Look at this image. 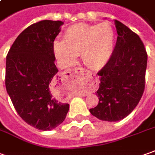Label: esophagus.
I'll return each instance as SVG.
<instances>
[{
    "instance_id": "obj_1",
    "label": "esophagus",
    "mask_w": 155,
    "mask_h": 155,
    "mask_svg": "<svg viewBox=\"0 0 155 155\" xmlns=\"http://www.w3.org/2000/svg\"><path fill=\"white\" fill-rule=\"evenodd\" d=\"M68 72H69V73H71V72L79 73V74H81V75H85V76H87V77H90V78H93V77L94 76V74L90 73V71H87L84 70V69H81V68H74V69H72V70L69 71ZM89 94H90L89 92H83V93H79L78 95L85 96V95H88Z\"/></svg>"
}]
</instances>
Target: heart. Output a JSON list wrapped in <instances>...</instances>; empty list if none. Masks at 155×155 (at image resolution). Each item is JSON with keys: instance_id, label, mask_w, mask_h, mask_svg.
I'll return each mask as SVG.
<instances>
[{"instance_id": "1", "label": "heart", "mask_w": 155, "mask_h": 155, "mask_svg": "<svg viewBox=\"0 0 155 155\" xmlns=\"http://www.w3.org/2000/svg\"><path fill=\"white\" fill-rule=\"evenodd\" d=\"M115 31L109 22L99 25L77 24L64 32L62 41L54 43V53L64 65H70L81 54L85 66L92 70H101L114 54Z\"/></svg>"}]
</instances>
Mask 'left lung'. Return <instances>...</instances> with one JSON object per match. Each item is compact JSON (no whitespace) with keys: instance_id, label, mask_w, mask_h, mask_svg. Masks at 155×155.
<instances>
[{"instance_id":"obj_1","label":"left lung","mask_w":155,"mask_h":155,"mask_svg":"<svg viewBox=\"0 0 155 155\" xmlns=\"http://www.w3.org/2000/svg\"><path fill=\"white\" fill-rule=\"evenodd\" d=\"M118 33L111 60L97 73L98 105L90 109L97 119L116 122L124 119L137 106L145 87L148 55L140 37L114 19Z\"/></svg>"}]
</instances>
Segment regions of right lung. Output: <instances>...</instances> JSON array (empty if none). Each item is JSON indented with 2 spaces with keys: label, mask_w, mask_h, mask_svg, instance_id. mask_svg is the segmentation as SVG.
Instances as JSON below:
<instances>
[{
  "label": "right lung",
  "mask_w": 155,
  "mask_h": 155,
  "mask_svg": "<svg viewBox=\"0 0 155 155\" xmlns=\"http://www.w3.org/2000/svg\"><path fill=\"white\" fill-rule=\"evenodd\" d=\"M63 22L42 20L18 35L6 60V89L22 119L40 130L65 120L69 104L53 95L61 84L54 61V41Z\"/></svg>",
  "instance_id": "right-lung-1"
}]
</instances>
